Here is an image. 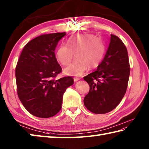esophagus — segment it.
<instances>
[{"label": "esophagus", "mask_w": 149, "mask_h": 149, "mask_svg": "<svg viewBox=\"0 0 149 149\" xmlns=\"http://www.w3.org/2000/svg\"><path fill=\"white\" fill-rule=\"evenodd\" d=\"M79 80H80V78H78V77H74V82H77V81H79Z\"/></svg>", "instance_id": "obj_1"}]
</instances>
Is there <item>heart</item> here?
I'll list each match as a JSON object with an SVG mask.
<instances>
[{
  "instance_id": "obj_1",
  "label": "heart",
  "mask_w": 149,
  "mask_h": 149,
  "mask_svg": "<svg viewBox=\"0 0 149 149\" xmlns=\"http://www.w3.org/2000/svg\"><path fill=\"white\" fill-rule=\"evenodd\" d=\"M105 53V44L100 38L91 34H80L70 37L67 41V45H61L56 49L55 56L59 63L67 66L75 54L77 58L64 70V72L70 75L80 76L88 67H98Z\"/></svg>"
}]
</instances>
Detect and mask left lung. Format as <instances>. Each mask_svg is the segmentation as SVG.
Masks as SVG:
<instances>
[{
    "mask_svg": "<svg viewBox=\"0 0 149 149\" xmlns=\"http://www.w3.org/2000/svg\"><path fill=\"white\" fill-rule=\"evenodd\" d=\"M130 73L127 49L122 40L111 34L104 60L95 71L84 77L90 90L84 98L86 109L104 114L119 104L125 94Z\"/></svg>",
    "mask_w": 149,
    "mask_h": 149,
    "instance_id": "obj_1",
    "label": "left lung"
}]
</instances>
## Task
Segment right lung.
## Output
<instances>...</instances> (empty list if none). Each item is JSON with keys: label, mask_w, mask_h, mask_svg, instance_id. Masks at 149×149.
Wrapping results in <instances>:
<instances>
[{"label": "right lung", "mask_w": 149, "mask_h": 149, "mask_svg": "<svg viewBox=\"0 0 149 149\" xmlns=\"http://www.w3.org/2000/svg\"><path fill=\"white\" fill-rule=\"evenodd\" d=\"M66 32L42 34L26 44L15 68L17 95L25 109L40 118L55 116L61 109L63 97L74 79H55L62 72L55 55Z\"/></svg>", "instance_id": "1"}]
</instances>
